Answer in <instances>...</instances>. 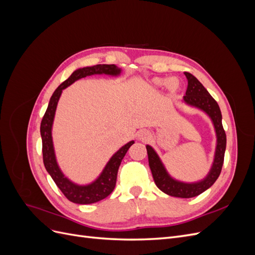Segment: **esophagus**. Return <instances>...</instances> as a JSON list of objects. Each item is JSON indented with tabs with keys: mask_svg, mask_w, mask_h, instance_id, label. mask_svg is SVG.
Segmentation results:
<instances>
[{
	"mask_svg": "<svg viewBox=\"0 0 255 255\" xmlns=\"http://www.w3.org/2000/svg\"><path fill=\"white\" fill-rule=\"evenodd\" d=\"M137 137L139 140H146L149 138V133L146 130H140V132H138Z\"/></svg>",
	"mask_w": 255,
	"mask_h": 255,
	"instance_id": "obj_1",
	"label": "esophagus"
}]
</instances>
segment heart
<instances>
[{"label":"heart","instance_id":"obj_1","mask_svg":"<svg viewBox=\"0 0 255 255\" xmlns=\"http://www.w3.org/2000/svg\"><path fill=\"white\" fill-rule=\"evenodd\" d=\"M151 84L155 88H160L166 85V87L170 94H175V92L181 89V83L176 78H171L169 80L166 78H154L152 79Z\"/></svg>","mask_w":255,"mask_h":255}]
</instances>
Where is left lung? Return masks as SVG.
Here are the masks:
<instances>
[{
  "instance_id": "8db88e82",
  "label": "left lung",
  "mask_w": 255,
  "mask_h": 255,
  "mask_svg": "<svg viewBox=\"0 0 255 255\" xmlns=\"http://www.w3.org/2000/svg\"><path fill=\"white\" fill-rule=\"evenodd\" d=\"M184 74L187 79L188 86L186 94L183 97V103L206 114L212 120L214 126L216 133V148L210 171L207 172L202 180L197 182L179 181L174 179L167 171L158 154L150 144H146L145 148L146 152H148L149 166L156 186L168 196L177 198H192L202 194L218 179L222 169L223 159H225L227 136L222 127V116L218 103L215 101L214 98L208 94V91L204 88L203 85L194 75L188 72H184Z\"/></svg>"
}]
</instances>
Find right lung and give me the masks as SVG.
<instances>
[{"label":"right lung","instance_id":"right-lung-1","mask_svg":"<svg viewBox=\"0 0 255 255\" xmlns=\"http://www.w3.org/2000/svg\"><path fill=\"white\" fill-rule=\"evenodd\" d=\"M122 72L121 68H118L116 65H97L91 67L79 68L69 76V78L61 83L56 90L53 92L50 99L47 112H45L41 125H40V135L42 139V155L43 164L48 173L51 175L53 181L55 182L57 187L66 196L68 200L76 204H91L98 201H101L106 198L114 190L117 181L118 169L121 161L127 154L129 146L135 141L130 140L125 145L113 154V156L107 161L102 172L99 174L96 180L88 184H78L69 179L57 163L55 149H54L52 128L55 113L57 109V104L59 98L63 94V90L68 86H70L75 81L81 80L83 78L90 75H110V76H119Z\"/></svg>","mask_w":255,"mask_h":255}]
</instances>
